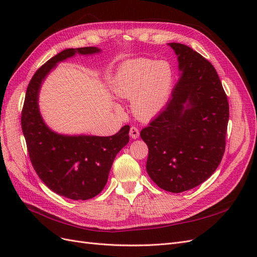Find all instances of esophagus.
Here are the masks:
<instances>
[{
    "label": "esophagus",
    "mask_w": 257,
    "mask_h": 257,
    "mask_svg": "<svg viewBox=\"0 0 257 257\" xmlns=\"http://www.w3.org/2000/svg\"><path fill=\"white\" fill-rule=\"evenodd\" d=\"M130 136L132 138H134V139L138 138L139 137V130L137 127H135V126H132L130 128Z\"/></svg>",
    "instance_id": "34e87169"
}]
</instances>
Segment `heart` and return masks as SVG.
I'll list each match as a JSON object with an SVG mask.
<instances>
[{"mask_svg":"<svg viewBox=\"0 0 257 257\" xmlns=\"http://www.w3.org/2000/svg\"><path fill=\"white\" fill-rule=\"evenodd\" d=\"M174 84V69L166 60L138 58L125 61L112 79L116 96L131 98L133 113L151 119L165 106Z\"/></svg>","mask_w":257,"mask_h":257,"instance_id":"b5f03b06","label":"heart"}]
</instances>
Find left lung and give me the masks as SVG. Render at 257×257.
Masks as SVG:
<instances>
[{"instance_id": "1", "label": "left lung", "mask_w": 257, "mask_h": 257, "mask_svg": "<svg viewBox=\"0 0 257 257\" xmlns=\"http://www.w3.org/2000/svg\"><path fill=\"white\" fill-rule=\"evenodd\" d=\"M169 46L178 56L180 79L141 137L149 149L146 167L152 181L181 193L206 181L220 165L229 107L213 65L189 46Z\"/></svg>"}]
</instances>
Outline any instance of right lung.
I'll return each mask as SVG.
<instances>
[{"instance_id":"add662e5","label":"right lung","mask_w":257,"mask_h":257,"mask_svg":"<svg viewBox=\"0 0 257 257\" xmlns=\"http://www.w3.org/2000/svg\"><path fill=\"white\" fill-rule=\"evenodd\" d=\"M96 47L69 48L52 57L31 79L21 112V127L31 163L41 180L54 193L85 200L103 191L115 155L126 146L130 126L112 136H66L46 125L38 109V92L45 77L57 63L79 54L99 52Z\"/></svg>"}]
</instances>
